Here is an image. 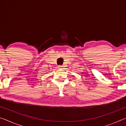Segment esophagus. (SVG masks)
I'll return each mask as SVG.
<instances>
[{"label": "esophagus", "mask_w": 126, "mask_h": 126, "mask_svg": "<svg viewBox=\"0 0 126 126\" xmlns=\"http://www.w3.org/2000/svg\"><path fill=\"white\" fill-rule=\"evenodd\" d=\"M58 68H59V69L62 68V65H59V66H58Z\"/></svg>", "instance_id": "obj_1"}]
</instances>
